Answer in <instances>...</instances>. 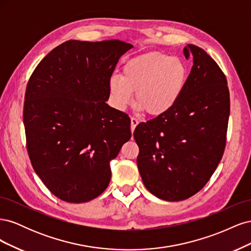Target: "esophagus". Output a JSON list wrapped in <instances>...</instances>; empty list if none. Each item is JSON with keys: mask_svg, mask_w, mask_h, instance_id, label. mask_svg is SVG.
Segmentation results:
<instances>
[{"mask_svg": "<svg viewBox=\"0 0 251 251\" xmlns=\"http://www.w3.org/2000/svg\"><path fill=\"white\" fill-rule=\"evenodd\" d=\"M139 124V120L136 118V117H131V130L132 132L135 130L136 126H137Z\"/></svg>", "mask_w": 251, "mask_h": 251, "instance_id": "34e87169", "label": "esophagus"}]
</instances>
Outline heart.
Returning a JSON list of instances; mask_svg holds the SVG:
<instances>
[{"instance_id":"b5f03b06","label":"heart","mask_w":251,"mask_h":251,"mask_svg":"<svg viewBox=\"0 0 251 251\" xmlns=\"http://www.w3.org/2000/svg\"><path fill=\"white\" fill-rule=\"evenodd\" d=\"M186 80L187 68L180 58L151 51L127 60L121 75H112L110 98L114 107L125 110L133 101L136 91L137 109L160 115L177 102Z\"/></svg>"}]
</instances>
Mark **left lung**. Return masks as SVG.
I'll return each instance as SVG.
<instances>
[{"label":"left lung","mask_w":251,"mask_h":251,"mask_svg":"<svg viewBox=\"0 0 251 251\" xmlns=\"http://www.w3.org/2000/svg\"><path fill=\"white\" fill-rule=\"evenodd\" d=\"M183 52L194 65L179 100L134 131L143 183L165 201L185 200L207 183L224 154L230 112L221 68L195 45Z\"/></svg>","instance_id":"obj_1"}]
</instances>
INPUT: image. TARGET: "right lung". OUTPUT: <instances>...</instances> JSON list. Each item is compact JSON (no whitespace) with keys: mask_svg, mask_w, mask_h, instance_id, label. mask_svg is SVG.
<instances>
[{"mask_svg":"<svg viewBox=\"0 0 251 251\" xmlns=\"http://www.w3.org/2000/svg\"><path fill=\"white\" fill-rule=\"evenodd\" d=\"M132 47L119 40L67 41L28 80L23 112L28 155L60 200L91 201L110 183V160L132 134L127 114L105 102L109 79Z\"/></svg>","mask_w":251,"mask_h":251,"instance_id":"1","label":"right lung"}]
</instances>
